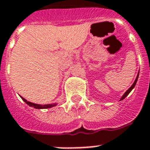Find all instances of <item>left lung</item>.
Masks as SVG:
<instances>
[{"mask_svg":"<svg viewBox=\"0 0 150 150\" xmlns=\"http://www.w3.org/2000/svg\"><path fill=\"white\" fill-rule=\"evenodd\" d=\"M138 77H139V74H138L137 77H136V79H135V82H134V83H133V84H132V86H131L130 88H129V89H128V90H127V91L125 92V93L124 94L123 96H122V97H121V100H123V99H125V98L126 96H128V94H129V93H130V92L132 91V89H133V88H134V87H135V84H136V82H137V80H138Z\"/></svg>","mask_w":150,"mask_h":150,"instance_id":"8db88e82","label":"left lung"}]
</instances>
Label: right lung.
<instances>
[{
	"label": "right lung",
	"mask_w": 150,
	"mask_h": 150,
	"mask_svg": "<svg viewBox=\"0 0 150 150\" xmlns=\"http://www.w3.org/2000/svg\"><path fill=\"white\" fill-rule=\"evenodd\" d=\"M21 98L24 100L25 102L27 104L30 106V107H33L34 108H36V109H46V108H50V107H54L56 104H46V105H40V104H36V103H33L29 102V101H27L25 98H23L22 96H21Z\"/></svg>",
	"instance_id": "1"
}]
</instances>
